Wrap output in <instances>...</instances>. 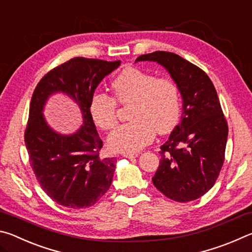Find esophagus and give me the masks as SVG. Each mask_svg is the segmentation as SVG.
Instances as JSON below:
<instances>
[{
	"label": "esophagus",
	"instance_id": "esophagus-1",
	"mask_svg": "<svg viewBox=\"0 0 252 252\" xmlns=\"http://www.w3.org/2000/svg\"><path fill=\"white\" fill-rule=\"evenodd\" d=\"M122 156L126 158H129V159H132V158H136L139 155L136 152H123Z\"/></svg>",
	"mask_w": 252,
	"mask_h": 252
}]
</instances>
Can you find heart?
<instances>
[{"mask_svg":"<svg viewBox=\"0 0 252 252\" xmlns=\"http://www.w3.org/2000/svg\"><path fill=\"white\" fill-rule=\"evenodd\" d=\"M114 97L95 93L90 101L92 120L102 130H111L118 122V103L131 105V122L110 134L109 147L114 151L135 152L158 134L170 133L179 122L180 90L176 81L167 76L156 78L136 67H126L111 83Z\"/></svg>","mask_w":252,"mask_h":252,"instance_id":"obj_1","label":"heart"}]
</instances>
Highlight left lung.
I'll use <instances>...</instances> for the list:
<instances>
[{
	"label": "left lung",
	"instance_id": "8db88e82",
	"mask_svg": "<svg viewBox=\"0 0 252 252\" xmlns=\"http://www.w3.org/2000/svg\"><path fill=\"white\" fill-rule=\"evenodd\" d=\"M138 61L163 65L183 100L182 120L160 147L153 185L174 201L199 199L219 177L228 139V123L215 85L206 72L178 54L156 51L140 55Z\"/></svg>",
	"mask_w": 252,
	"mask_h": 252
}]
</instances>
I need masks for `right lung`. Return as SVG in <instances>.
<instances>
[{
  "mask_svg": "<svg viewBox=\"0 0 252 252\" xmlns=\"http://www.w3.org/2000/svg\"><path fill=\"white\" fill-rule=\"evenodd\" d=\"M120 61L73 58L49 71L37 83L30 103L24 142L37 182L63 207L88 208L104 195L112 183L116 158H101L103 142L90 114V101L105 75ZM61 91L79 104L84 126L71 136L54 132L41 111L47 97Z\"/></svg>",
  "mask_w": 252,
  "mask_h": 252,
  "instance_id": "right-lung-1",
  "label": "right lung"
}]
</instances>
